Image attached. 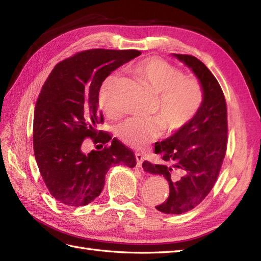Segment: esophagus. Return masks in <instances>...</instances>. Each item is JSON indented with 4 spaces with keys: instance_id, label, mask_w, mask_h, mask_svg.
<instances>
[{
    "instance_id": "esophagus-1",
    "label": "esophagus",
    "mask_w": 261,
    "mask_h": 261,
    "mask_svg": "<svg viewBox=\"0 0 261 261\" xmlns=\"http://www.w3.org/2000/svg\"><path fill=\"white\" fill-rule=\"evenodd\" d=\"M136 160H137V166L138 167H141L142 166V163H143V157H142V154L141 153H136Z\"/></svg>"
}]
</instances>
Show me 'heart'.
<instances>
[{
    "label": "heart",
    "mask_w": 261,
    "mask_h": 261,
    "mask_svg": "<svg viewBox=\"0 0 261 261\" xmlns=\"http://www.w3.org/2000/svg\"><path fill=\"white\" fill-rule=\"evenodd\" d=\"M132 70L151 90L158 94V102L153 118H129L116 127L119 139L132 148H142L156 140L166 127L177 131L186 126L195 118L204 101V90L196 77L186 76L171 64L158 57H150L138 62ZM116 77L110 74L102 82L98 90V105L109 116L118 111L112 101Z\"/></svg>",
    "instance_id": "b5f03b06"
}]
</instances>
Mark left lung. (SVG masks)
Listing matches in <instances>:
<instances>
[{
	"instance_id": "obj_1",
	"label": "left lung",
	"mask_w": 261,
	"mask_h": 261,
	"mask_svg": "<svg viewBox=\"0 0 261 261\" xmlns=\"http://www.w3.org/2000/svg\"><path fill=\"white\" fill-rule=\"evenodd\" d=\"M175 57L192 68L204 90L203 105L190 123L162 142L154 153L163 164L146 162L142 167L169 181V196L156 208L166 214L193 210L208 195L222 167L228 145V111L222 88L201 60L191 55Z\"/></svg>"
}]
</instances>
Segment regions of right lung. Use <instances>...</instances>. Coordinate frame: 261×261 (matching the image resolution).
<instances>
[{
  "label": "right lung",
  "instance_id": "1",
  "mask_svg": "<svg viewBox=\"0 0 261 261\" xmlns=\"http://www.w3.org/2000/svg\"><path fill=\"white\" fill-rule=\"evenodd\" d=\"M140 54L135 49L80 51L55 66L42 85L33 115V150L42 179L59 203L84 206L102 193L111 167L137 165L131 149L97 130L104 122L97 95L111 71ZM88 137L106 147L85 154Z\"/></svg>",
  "mask_w": 261,
  "mask_h": 261
}]
</instances>
